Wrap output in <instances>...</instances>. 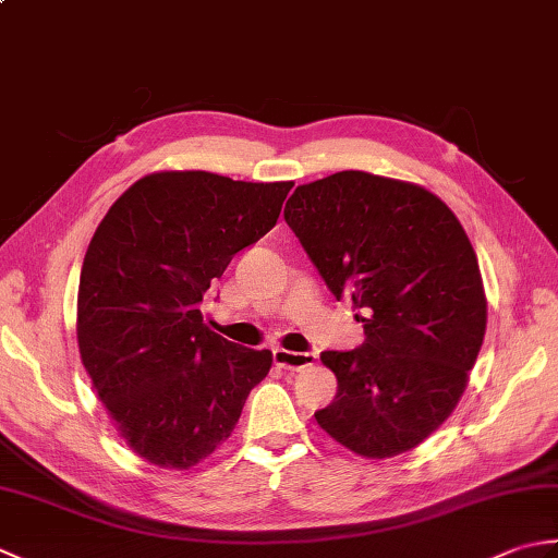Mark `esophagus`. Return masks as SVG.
Wrapping results in <instances>:
<instances>
[{"label":"esophagus","instance_id":"34e87169","mask_svg":"<svg viewBox=\"0 0 558 558\" xmlns=\"http://www.w3.org/2000/svg\"><path fill=\"white\" fill-rule=\"evenodd\" d=\"M314 360H316L314 352H290L282 348L272 350V362H276L278 369H286V372H300L304 366H312Z\"/></svg>","mask_w":558,"mask_h":558}]
</instances>
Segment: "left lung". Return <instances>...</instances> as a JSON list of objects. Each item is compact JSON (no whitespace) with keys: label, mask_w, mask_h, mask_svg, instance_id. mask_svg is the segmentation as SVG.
Segmentation results:
<instances>
[{"label":"left lung","mask_w":558,"mask_h":558,"mask_svg":"<svg viewBox=\"0 0 558 558\" xmlns=\"http://www.w3.org/2000/svg\"><path fill=\"white\" fill-rule=\"evenodd\" d=\"M286 222L364 324L357 350L322 352L338 378L318 426L384 460L420 446L456 410L487 330L477 254L456 213L414 182L345 170L300 184Z\"/></svg>","instance_id":"1"}]
</instances>
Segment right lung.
<instances>
[{"instance_id":"1","label":"right lung","mask_w":558,"mask_h":558,"mask_svg":"<svg viewBox=\"0 0 558 558\" xmlns=\"http://www.w3.org/2000/svg\"><path fill=\"white\" fill-rule=\"evenodd\" d=\"M292 186L150 172L93 234L78 278V354L114 429L150 465L206 460L270 372L272 352L218 336L201 302L232 256L272 230Z\"/></svg>"}]
</instances>
